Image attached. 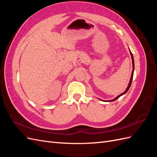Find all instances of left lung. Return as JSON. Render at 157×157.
I'll list each match as a JSON object with an SVG mask.
<instances>
[{
  "label": "left lung",
  "instance_id": "obj_1",
  "mask_svg": "<svg viewBox=\"0 0 157 157\" xmlns=\"http://www.w3.org/2000/svg\"><path fill=\"white\" fill-rule=\"evenodd\" d=\"M130 54H131V56H132V65H133V71H132V76H131V78H130V83H129V84H128V88H127V89L126 90V91L124 92H123L122 94H121V95H119V96H117L116 98H115V99H112V100H111V101H115V100H116V99H117L118 98H120L121 96H122L123 94H126L127 92H128V90H129V88H130V86H131V84H132V78H133V75H134V58H133V55H132V52H130Z\"/></svg>",
  "mask_w": 157,
  "mask_h": 157
}]
</instances>
